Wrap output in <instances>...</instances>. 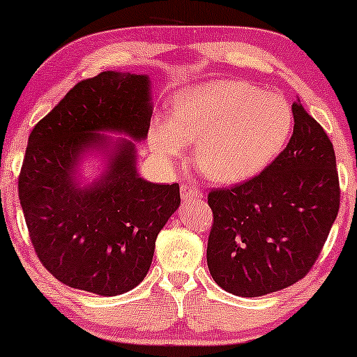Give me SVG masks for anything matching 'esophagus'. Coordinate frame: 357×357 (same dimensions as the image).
Returning a JSON list of instances; mask_svg holds the SVG:
<instances>
[{
    "mask_svg": "<svg viewBox=\"0 0 357 357\" xmlns=\"http://www.w3.org/2000/svg\"><path fill=\"white\" fill-rule=\"evenodd\" d=\"M181 198H183V202H188V199H202L203 195L198 188H192V186H188V184H183Z\"/></svg>",
    "mask_w": 357,
    "mask_h": 357,
    "instance_id": "34e87169",
    "label": "esophagus"
}]
</instances>
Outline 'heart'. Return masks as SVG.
I'll use <instances>...</instances> for the list:
<instances>
[{"mask_svg": "<svg viewBox=\"0 0 357 357\" xmlns=\"http://www.w3.org/2000/svg\"><path fill=\"white\" fill-rule=\"evenodd\" d=\"M292 129V105L282 93L218 79L179 90L173 97V117H155L149 139L165 162L181 158L196 141V167L211 181L236 184L272 165Z\"/></svg>", "mask_w": 357, "mask_h": 357, "instance_id": "heart-1", "label": "heart"}]
</instances>
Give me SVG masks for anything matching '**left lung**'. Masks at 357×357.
Returning <instances> with one entry per match:
<instances>
[{
	"label": "left lung",
	"mask_w": 357,
	"mask_h": 357,
	"mask_svg": "<svg viewBox=\"0 0 357 357\" xmlns=\"http://www.w3.org/2000/svg\"><path fill=\"white\" fill-rule=\"evenodd\" d=\"M275 161L230 190H213L206 260L213 280L238 297H261L307 275L339 211L334 147L302 107Z\"/></svg>",
	"instance_id": "obj_1"
}]
</instances>
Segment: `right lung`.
<instances>
[{
	"label": "right lung",
	"instance_id": "add662e5",
	"mask_svg": "<svg viewBox=\"0 0 357 357\" xmlns=\"http://www.w3.org/2000/svg\"><path fill=\"white\" fill-rule=\"evenodd\" d=\"M151 116L149 77L107 70L79 82L31 130L20 203L36 255L61 284L112 297L149 272L158 233L181 204L178 183L137 173L136 142L147 137ZM90 152L105 167L84 183L78 169Z\"/></svg>",
	"mask_w": 357,
	"mask_h": 357
}]
</instances>
